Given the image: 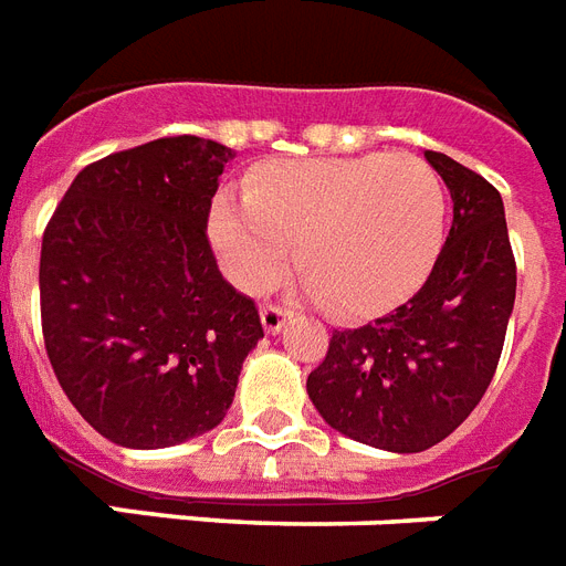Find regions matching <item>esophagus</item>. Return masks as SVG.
<instances>
[{"label":"esophagus","instance_id":"obj_1","mask_svg":"<svg viewBox=\"0 0 566 566\" xmlns=\"http://www.w3.org/2000/svg\"><path fill=\"white\" fill-rule=\"evenodd\" d=\"M286 315L289 312L283 310V306H262L260 310V318H262V327H265V333H280L283 329V324H286Z\"/></svg>","mask_w":566,"mask_h":566}]
</instances>
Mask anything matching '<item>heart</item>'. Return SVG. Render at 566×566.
I'll use <instances>...</instances> for the list:
<instances>
[{
    "instance_id": "1",
    "label": "heart",
    "mask_w": 566,
    "mask_h": 566,
    "mask_svg": "<svg viewBox=\"0 0 566 566\" xmlns=\"http://www.w3.org/2000/svg\"><path fill=\"white\" fill-rule=\"evenodd\" d=\"M447 192L418 155L289 160L224 189L210 216L212 248L239 289L262 292L295 248L301 286L342 318L403 301L432 269Z\"/></svg>"
}]
</instances>
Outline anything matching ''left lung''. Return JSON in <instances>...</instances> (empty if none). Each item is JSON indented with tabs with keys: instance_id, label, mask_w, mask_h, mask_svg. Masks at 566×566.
<instances>
[{
	"instance_id": "8db88e82",
	"label": "left lung",
	"mask_w": 566,
	"mask_h": 566,
	"mask_svg": "<svg viewBox=\"0 0 566 566\" xmlns=\"http://www.w3.org/2000/svg\"><path fill=\"white\" fill-rule=\"evenodd\" d=\"M427 160L453 198L450 237L427 283L382 318L336 329L306 379L329 427L388 453L429 450L476 409L517 292L500 192L441 151H427Z\"/></svg>"
}]
</instances>
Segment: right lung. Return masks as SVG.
<instances>
[{
    "label": "right lung",
    "instance_id": "add662e5",
    "mask_svg": "<svg viewBox=\"0 0 566 566\" xmlns=\"http://www.w3.org/2000/svg\"><path fill=\"white\" fill-rule=\"evenodd\" d=\"M230 157L189 134L116 151L78 171L43 233L49 361L113 444L160 450L219 427L262 338L207 239Z\"/></svg>",
    "mask_w": 566,
    "mask_h": 566
}]
</instances>
